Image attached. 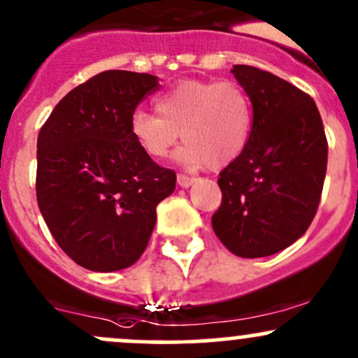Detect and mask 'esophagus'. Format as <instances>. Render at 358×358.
<instances>
[{
  "label": "esophagus",
  "mask_w": 358,
  "mask_h": 358,
  "mask_svg": "<svg viewBox=\"0 0 358 358\" xmlns=\"http://www.w3.org/2000/svg\"><path fill=\"white\" fill-rule=\"evenodd\" d=\"M193 182H194L193 178H187V176H182V174L178 176V184L180 187H189Z\"/></svg>",
  "instance_id": "esophagus-1"
}]
</instances>
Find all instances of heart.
<instances>
[{
  "label": "heart",
  "mask_w": 358,
  "mask_h": 358,
  "mask_svg": "<svg viewBox=\"0 0 358 358\" xmlns=\"http://www.w3.org/2000/svg\"><path fill=\"white\" fill-rule=\"evenodd\" d=\"M155 114L138 110L129 122L136 145L152 159H165L186 141L178 160L187 167L222 169L244 153L252 133V106L234 82L184 80L155 101Z\"/></svg>",
  "instance_id": "1"
}]
</instances>
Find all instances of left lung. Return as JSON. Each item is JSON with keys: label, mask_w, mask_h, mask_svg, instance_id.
<instances>
[{"label": "left lung", "mask_w": 358, "mask_h": 358, "mask_svg": "<svg viewBox=\"0 0 358 358\" xmlns=\"http://www.w3.org/2000/svg\"><path fill=\"white\" fill-rule=\"evenodd\" d=\"M232 73L252 103V133L244 153L220 172L222 205L211 225L236 256L264 257L309 229L322 193L328 141L306 92L248 64H236Z\"/></svg>", "instance_id": "obj_1"}]
</instances>
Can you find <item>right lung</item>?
Returning a JSON list of instances; mask_svg holds the SVG:
<instances>
[{
    "label": "right lung",
    "mask_w": 358,
    "mask_h": 358,
    "mask_svg": "<svg viewBox=\"0 0 358 358\" xmlns=\"http://www.w3.org/2000/svg\"><path fill=\"white\" fill-rule=\"evenodd\" d=\"M148 73L109 70L75 87L37 138V203L59 248L90 271L131 266L147 249L157 205L176 172L136 145L129 122L159 88Z\"/></svg>",
    "instance_id": "add662e5"
}]
</instances>
